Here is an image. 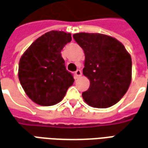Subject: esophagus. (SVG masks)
<instances>
[{"instance_id": "obj_1", "label": "esophagus", "mask_w": 148, "mask_h": 148, "mask_svg": "<svg viewBox=\"0 0 148 148\" xmlns=\"http://www.w3.org/2000/svg\"><path fill=\"white\" fill-rule=\"evenodd\" d=\"M75 75H76V76L78 78V77H79V76L82 75V72H81V70H79V69H77L76 72H75Z\"/></svg>"}]
</instances>
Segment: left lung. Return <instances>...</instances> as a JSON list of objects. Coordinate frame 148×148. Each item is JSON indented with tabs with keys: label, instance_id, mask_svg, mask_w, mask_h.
<instances>
[{
	"label": "left lung",
	"instance_id": "8db88e82",
	"mask_svg": "<svg viewBox=\"0 0 148 148\" xmlns=\"http://www.w3.org/2000/svg\"><path fill=\"white\" fill-rule=\"evenodd\" d=\"M85 55L83 74L90 81L82 93L84 101L97 108L116 104L125 95L132 81V58L122 43L100 33L73 35Z\"/></svg>",
	"mask_w": 148,
	"mask_h": 148
}]
</instances>
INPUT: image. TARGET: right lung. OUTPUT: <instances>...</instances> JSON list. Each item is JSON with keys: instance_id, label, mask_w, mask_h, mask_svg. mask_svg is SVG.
Returning a JSON list of instances; mask_svg holds the SVG:
<instances>
[{"instance_id": "1", "label": "right lung", "mask_w": 148, "mask_h": 148, "mask_svg": "<svg viewBox=\"0 0 148 148\" xmlns=\"http://www.w3.org/2000/svg\"><path fill=\"white\" fill-rule=\"evenodd\" d=\"M71 40V33L46 32L29 46L20 59L19 80L27 96L39 105L52 106L60 102L74 82L60 53Z\"/></svg>"}]
</instances>
